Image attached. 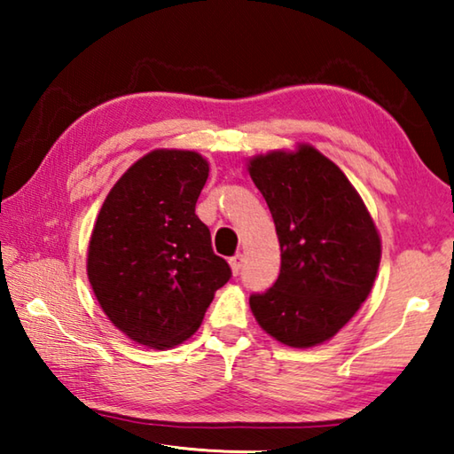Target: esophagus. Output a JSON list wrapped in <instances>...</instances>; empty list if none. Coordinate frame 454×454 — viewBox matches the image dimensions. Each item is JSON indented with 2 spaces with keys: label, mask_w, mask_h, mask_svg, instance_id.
<instances>
[{
  "label": "esophagus",
  "mask_w": 454,
  "mask_h": 454,
  "mask_svg": "<svg viewBox=\"0 0 454 454\" xmlns=\"http://www.w3.org/2000/svg\"><path fill=\"white\" fill-rule=\"evenodd\" d=\"M242 262H244L242 254H236V256L230 258V268H232V272H234V274H240V270H242Z\"/></svg>",
  "instance_id": "1"
}]
</instances>
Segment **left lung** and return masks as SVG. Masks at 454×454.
I'll return each instance as SVG.
<instances>
[{
  "mask_svg": "<svg viewBox=\"0 0 454 454\" xmlns=\"http://www.w3.org/2000/svg\"><path fill=\"white\" fill-rule=\"evenodd\" d=\"M270 208L280 274L250 296L258 325L282 344L309 348L333 338L371 294L380 236L340 168L309 144L248 164Z\"/></svg>",
  "mask_w": 454,
  "mask_h": 454,
  "instance_id": "left-lung-1",
  "label": "left lung"
}]
</instances>
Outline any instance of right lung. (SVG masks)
Masks as SVG:
<instances>
[{
    "label": "right lung",
    "instance_id": "right-lung-1",
    "mask_svg": "<svg viewBox=\"0 0 454 454\" xmlns=\"http://www.w3.org/2000/svg\"><path fill=\"white\" fill-rule=\"evenodd\" d=\"M208 162L153 150L114 184L88 248V278L112 325L134 342L172 348L196 333L232 270L196 216Z\"/></svg>",
    "mask_w": 454,
    "mask_h": 454
}]
</instances>
